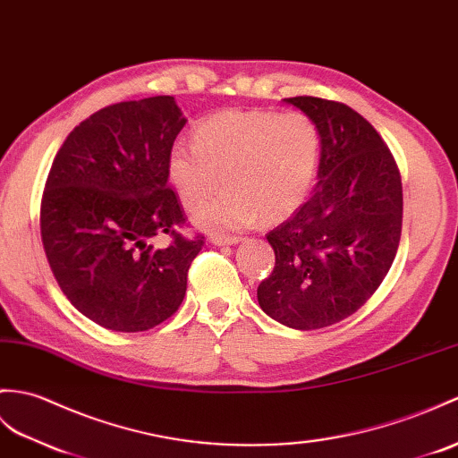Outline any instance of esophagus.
I'll return each mask as SVG.
<instances>
[{"mask_svg": "<svg viewBox=\"0 0 458 458\" xmlns=\"http://www.w3.org/2000/svg\"><path fill=\"white\" fill-rule=\"evenodd\" d=\"M242 240L243 238H240V236H212L210 243L212 246H233V243H238Z\"/></svg>", "mask_w": 458, "mask_h": 458, "instance_id": "esophagus-1", "label": "esophagus"}]
</instances>
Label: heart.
I'll use <instances>...</instances> for the list:
<instances>
[{"instance_id":"1","label":"heart","mask_w":458,"mask_h":458,"mask_svg":"<svg viewBox=\"0 0 458 458\" xmlns=\"http://www.w3.org/2000/svg\"><path fill=\"white\" fill-rule=\"evenodd\" d=\"M318 159L320 132L308 114L230 109L200 121L193 146L175 144L167 172L191 212L205 207L218 183L226 189L200 212V225L248 228L259 220L277 225L299 210L310 193Z\"/></svg>"}]
</instances>
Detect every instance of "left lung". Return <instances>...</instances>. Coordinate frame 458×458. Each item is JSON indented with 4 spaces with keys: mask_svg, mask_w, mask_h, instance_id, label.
<instances>
[{
    "mask_svg": "<svg viewBox=\"0 0 458 458\" xmlns=\"http://www.w3.org/2000/svg\"><path fill=\"white\" fill-rule=\"evenodd\" d=\"M320 132L312 197L267 233L275 267L258 286L261 310L294 329L355 314L385 281L402 233V179L388 146L344 103L284 99Z\"/></svg>",
    "mask_w": 458,
    "mask_h": 458,
    "instance_id": "1",
    "label": "left lung"
}]
</instances>
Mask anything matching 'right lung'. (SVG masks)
Masks as SVG:
<instances>
[{
	"mask_svg": "<svg viewBox=\"0 0 458 458\" xmlns=\"http://www.w3.org/2000/svg\"><path fill=\"white\" fill-rule=\"evenodd\" d=\"M187 119L172 95L109 105L73 129L52 162L40 238L78 310L113 332H146L172 318L205 236L187 240L167 159ZM169 233L173 243L156 249Z\"/></svg>",
	"mask_w": 458,
	"mask_h": 458,
	"instance_id": "1",
	"label": "right lung"
}]
</instances>
